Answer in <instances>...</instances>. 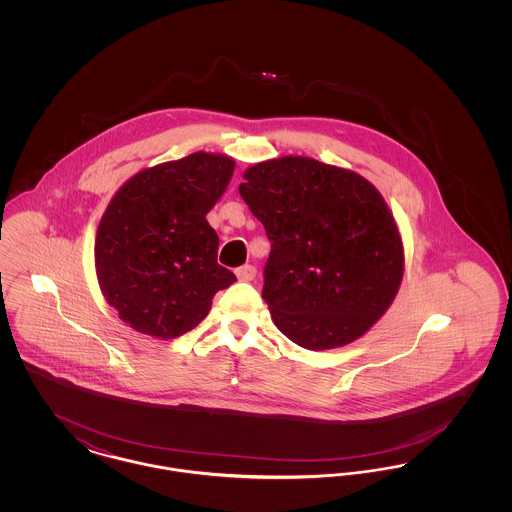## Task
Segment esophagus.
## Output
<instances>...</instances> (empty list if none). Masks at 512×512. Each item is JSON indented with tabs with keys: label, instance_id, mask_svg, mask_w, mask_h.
<instances>
[{
	"label": "esophagus",
	"instance_id": "esophagus-1",
	"mask_svg": "<svg viewBox=\"0 0 512 512\" xmlns=\"http://www.w3.org/2000/svg\"><path fill=\"white\" fill-rule=\"evenodd\" d=\"M236 276L242 282H251L257 276V268L253 265H244V267L236 268Z\"/></svg>",
	"mask_w": 512,
	"mask_h": 512
}]
</instances>
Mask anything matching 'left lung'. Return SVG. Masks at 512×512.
Listing matches in <instances>:
<instances>
[{
    "instance_id": "obj_1",
    "label": "left lung",
    "mask_w": 512,
    "mask_h": 512,
    "mask_svg": "<svg viewBox=\"0 0 512 512\" xmlns=\"http://www.w3.org/2000/svg\"><path fill=\"white\" fill-rule=\"evenodd\" d=\"M240 195L270 242L263 299L293 343L334 349L386 313L403 244L384 197L357 172L309 157L257 163Z\"/></svg>"
}]
</instances>
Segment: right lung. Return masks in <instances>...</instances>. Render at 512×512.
<instances>
[{
    "mask_svg": "<svg viewBox=\"0 0 512 512\" xmlns=\"http://www.w3.org/2000/svg\"><path fill=\"white\" fill-rule=\"evenodd\" d=\"M232 172L230 157L197 151L134 174L111 199L98 226L96 272L130 328L178 338L236 282L217 263L219 236L205 219Z\"/></svg>",
    "mask_w": 512,
    "mask_h": 512,
    "instance_id": "1",
    "label": "right lung"
}]
</instances>
